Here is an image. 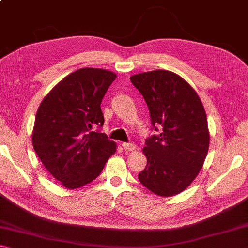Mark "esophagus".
Wrapping results in <instances>:
<instances>
[{"instance_id": "34e87169", "label": "esophagus", "mask_w": 248, "mask_h": 248, "mask_svg": "<svg viewBox=\"0 0 248 248\" xmlns=\"http://www.w3.org/2000/svg\"><path fill=\"white\" fill-rule=\"evenodd\" d=\"M123 149L127 152H133L136 150V144L134 143H123Z\"/></svg>"}]
</instances>
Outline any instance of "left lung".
I'll list each match as a JSON object with an SVG mask.
<instances>
[{"label": "left lung", "instance_id": "8db88e82", "mask_svg": "<svg viewBox=\"0 0 248 248\" xmlns=\"http://www.w3.org/2000/svg\"><path fill=\"white\" fill-rule=\"evenodd\" d=\"M130 81L143 95L153 127H163L158 136L146 140L142 151L148 164L138 177L159 197L178 195L194 182L208 154L203 105L190 84L170 71L134 74Z\"/></svg>", "mask_w": 248, "mask_h": 248}]
</instances>
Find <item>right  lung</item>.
Segmentation results:
<instances>
[{"label": "right lung", "mask_w": 248, "mask_h": 248, "mask_svg": "<svg viewBox=\"0 0 248 248\" xmlns=\"http://www.w3.org/2000/svg\"><path fill=\"white\" fill-rule=\"evenodd\" d=\"M117 74L83 68L62 78L45 96L37 110L31 134L32 146L41 163L68 189L90 184L103 170L117 144L102 127L100 103Z\"/></svg>", "instance_id": "1"}]
</instances>
